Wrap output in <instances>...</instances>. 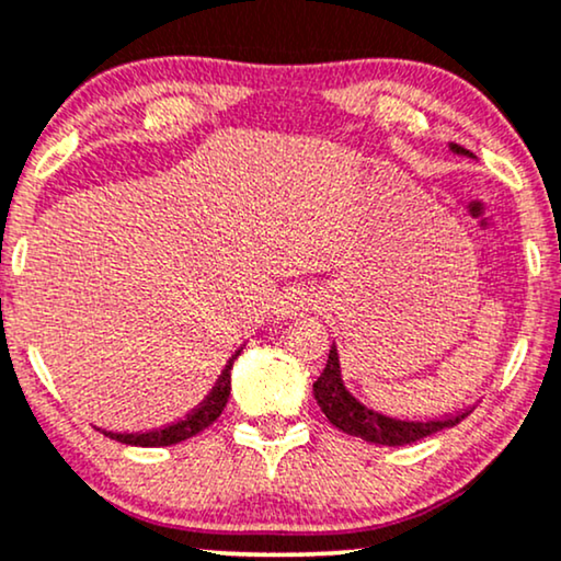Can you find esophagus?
Returning <instances> with one entry per match:
<instances>
[{
	"instance_id": "obj_1",
	"label": "esophagus",
	"mask_w": 561,
	"mask_h": 561,
	"mask_svg": "<svg viewBox=\"0 0 561 561\" xmlns=\"http://www.w3.org/2000/svg\"><path fill=\"white\" fill-rule=\"evenodd\" d=\"M313 295L302 287H293L287 293H282L279 300H276V316L279 318H297L305 316L310 308H313Z\"/></svg>"
}]
</instances>
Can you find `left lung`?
Wrapping results in <instances>:
<instances>
[{"mask_svg":"<svg viewBox=\"0 0 561 561\" xmlns=\"http://www.w3.org/2000/svg\"><path fill=\"white\" fill-rule=\"evenodd\" d=\"M450 152L471 158V152L458 145H450ZM313 396L318 407L323 409V414L329 416L333 427H339L352 437H363L373 445H391V448H396V445L416 443V439L435 435V432L456 427L458 422H463L466 416H469V411H460V414L445 416V420L420 422V420H396V416L380 414V411L367 407V403L359 401L357 396L346 388L336 344L331 346L329 363H325L321 378L313 382Z\"/></svg>","mask_w":561,"mask_h":561,"instance_id":"8db88e82","label":"left lung"}]
</instances>
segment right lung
<instances>
[{"label": "right lung", "instance_id": "add662e5", "mask_svg": "<svg viewBox=\"0 0 561 561\" xmlns=\"http://www.w3.org/2000/svg\"><path fill=\"white\" fill-rule=\"evenodd\" d=\"M243 352V346L232 354L230 363L225 365L222 375H219L215 388H211V393L204 399L198 407L191 411V414L183 416V420L168 424V427L162 430H152V432H134V435H124V432H105L103 435H108L111 439H118V443H126V445H139V448H160V445H175V443H183V439L198 435L202 430H207L211 422L217 420L219 414H222V409L228 407V399H230V370H232V363L238 359V354Z\"/></svg>", "mask_w": 561, "mask_h": 561}]
</instances>
